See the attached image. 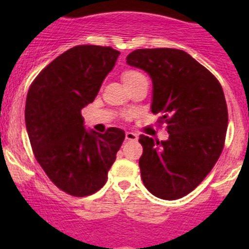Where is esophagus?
<instances>
[{
  "mask_svg": "<svg viewBox=\"0 0 249 249\" xmlns=\"http://www.w3.org/2000/svg\"><path fill=\"white\" fill-rule=\"evenodd\" d=\"M138 140V136L133 132H126V141H132V142H136Z\"/></svg>",
  "mask_w": 249,
  "mask_h": 249,
  "instance_id": "esophagus-1",
  "label": "esophagus"
}]
</instances>
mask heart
Returning <instances> with one entry per match:
<instances>
[{
  "instance_id": "1",
  "label": "heart",
  "mask_w": 249,
  "mask_h": 249,
  "mask_svg": "<svg viewBox=\"0 0 249 249\" xmlns=\"http://www.w3.org/2000/svg\"><path fill=\"white\" fill-rule=\"evenodd\" d=\"M140 77H142V74L137 71H133V70H126V71H123L122 74H121V78H122L124 86L131 85L132 82H135Z\"/></svg>"
}]
</instances>
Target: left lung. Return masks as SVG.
Returning <instances> with one entry per match:
<instances>
[{
    "label": "left lung",
    "instance_id": "left-lung-1",
    "mask_svg": "<svg viewBox=\"0 0 249 249\" xmlns=\"http://www.w3.org/2000/svg\"><path fill=\"white\" fill-rule=\"evenodd\" d=\"M126 59L151 77V111L160 114L169 135L160 142L140 136L142 181L158 198H182L203 181L223 149L228 111L221 83L182 50L141 48Z\"/></svg>",
    "mask_w": 249,
    "mask_h": 249
}]
</instances>
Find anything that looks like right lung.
Wrapping results in <instances>:
<instances>
[{
  "label": "right lung",
  "instance_id": "obj_1",
  "mask_svg": "<svg viewBox=\"0 0 249 249\" xmlns=\"http://www.w3.org/2000/svg\"><path fill=\"white\" fill-rule=\"evenodd\" d=\"M118 56L112 47L76 46L43 68L28 89L25 120L35 157L51 181L74 197L105 186L124 140L116 127L103 135L87 131L81 114Z\"/></svg>",
  "mask_w": 249,
  "mask_h": 249
}]
</instances>
